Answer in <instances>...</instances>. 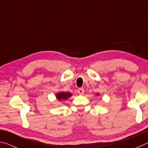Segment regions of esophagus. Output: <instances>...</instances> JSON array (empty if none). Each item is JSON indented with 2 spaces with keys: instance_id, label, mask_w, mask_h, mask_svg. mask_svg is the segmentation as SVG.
I'll return each mask as SVG.
<instances>
[{
  "instance_id": "34e87169",
  "label": "esophagus",
  "mask_w": 148,
  "mask_h": 148,
  "mask_svg": "<svg viewBox=\"0 0 148 148\" xmlns=\"http://www.w3.org/2000/svg\"><path fill=\"white\" fill-rule=\"evenodd\" d=\"M77 92H78L79 94L82 95V94H84V90L83 88H80L78 89V91Z\"/></svg>"
}]
</instances>
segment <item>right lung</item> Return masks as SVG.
Listing matches in <instances>:
<instances>
[{
  "label": "right lung",
  "instance_id": "add662e5",
  "mask_svg": "<svg viewBox=\"0 0 148 148\" xmlns=\"http://www.w3.org/2000/svg\"><path fill=\"white\" fill-rule=\"evenodd\" d=\"M71 94L69 92H59L58 94H56V97L58 100L62 99H66L69 97H71Z\"/></svg>",
  "mask_w": 148,
  "mask_h": 148
}]
</instances>
